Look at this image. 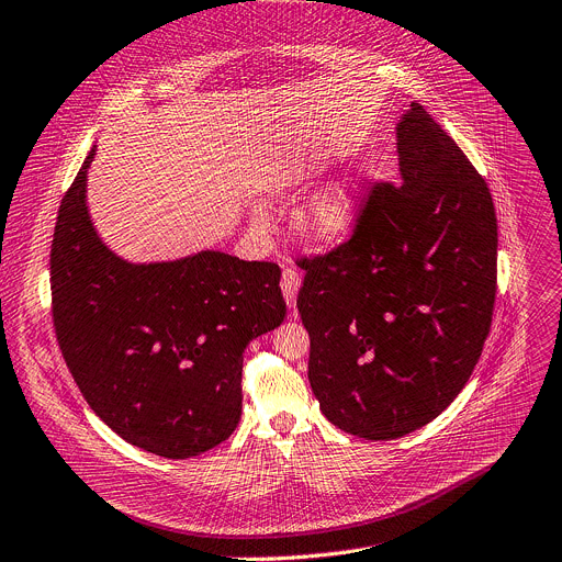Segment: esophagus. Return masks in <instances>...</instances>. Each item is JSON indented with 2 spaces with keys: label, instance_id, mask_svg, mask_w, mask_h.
<instances>
[{
  "label": "esophagus",
  "instance_id": "1",
  "mask_svg": "<svg viewBox=\"0 0 562 562\" xmlns=\"http://www.w3.org/2000/svg\"><path fill=\"white\" fill-rule=\"evenodd\" d=\"M300 284H302V278H300V273L295 269H284L282 271L280 286H282V293H284V300H286L289 307H295V297H297Z\"/></svg>",
  "mask_w": 562,
  "mask_h": 562
}]
</instances>
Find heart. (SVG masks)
Wrapping results in <instances>:
<instances>
[{
    "label": "heart",
    "mask_w": 562,
    "mask_h": 562,
    "mask_svg": "<svg viewBox=\"0 0 562 562\" xmlns=\"http://www.w3.org/2000/svg\"><path fill=\"white\" fill-rule=\"evenodd\" d=\"M314 170L312 161L300 157H282L273 164L269 188L280 194L300 186ZM361 213V188L353 179L338 181L323 190L307 209H304L300 222L304 233L318 241H334L351 233Z\"/></svg>",
    "instance_id": "1"
}]
</instances>
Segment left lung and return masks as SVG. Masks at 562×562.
<instances>
[{"label": "left lung", "instance_id": "left-lung-1", "mask_svg": "<svg viewBox=\"0 0 562 562\" xmlns=\"http://www.w3.org/2000/svg\"><path fill=\"white\" fill-rule=\"evenodd\" d=\"M396 149L401 183L370 186L351 237L302 260L297 293L323 415L372 441L426 426L462 392L497 286L482 175L419 103L401 116Z\"/></svg>", "mask_w": 562, "mask_h": 562}]
</instances>
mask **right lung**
Returning <instances> with one entry per match:
<instances>
[{"label": "right lung", "instance_id": "1", "mask_svg": "<svg viewBox=\"0 0 562 562\" xmlns=\"http://www.w3.org/2000/svg\"><path fill=\"white\" fill-rule=\"evenodd\" d=\"M93 151L60 201L50 244L58 345L89 407L119 437L159 457H196L239 424L241 353L286 314L280 267L222 250L121 260L89 220Z\"/></svg>", "mask_w": 562, "mask_h": 562}]
</instances>
